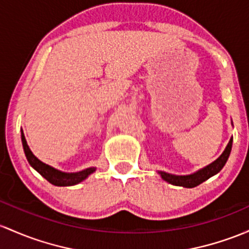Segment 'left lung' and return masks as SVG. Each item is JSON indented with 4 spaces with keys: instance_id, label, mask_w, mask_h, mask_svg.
<instances>
[{
    "instance_id": "obj_1",
    "label": "left lung",
    "mask_w": 249,
    "mask_h": 249,
    "mask_svg": "<svg viewBox=\"0 0 249 249\" xmlns=\"http://www.w3.org/2000/svg\"><path fill=\"white\" fill-rule=\"evenodd\" d=\"M231 145H233V137L229 141L228 145L226 146L225 151L222 152V155L217 158L216 160H214L213 163H210L209 165H207L206 168L201 169V170L196 171V173L191 175H185V176H178V175H171L168 173H164V171H158L164 181H166L170 184L174 185H179V187L184 188H194L197 187L198 184L203 183L204 181L210 178L212 176L220 173L221 169L225 166V164L228 160L229 155H231Z\"/></svg>"
}]
</instances>
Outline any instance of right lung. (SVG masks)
I'll return each mask as SVG.
<instances>
[{
	"mask_svg": "<svg viewBox=\"0 0 249 249\" xmlns=\"http://www.w3.org/2000/svg\"><path fill=\"white\" fill-rule=\"evenodd\" d=\"M21 139H22L24 155H26L27 160L29 162V164H31L41 176H43L49 183H52V184L58 185V187L75 185L78 184V183L83 182L84 179H86L89 175L95 171V168H87L85 169V170L79 171V173H62V171L58 170V169H54L53 166L41 162L39 158H36L33 155L28 144H27L26 138H24L23 131H21Z\"/></svg>",
	"mask_w": 249,
	"mask_h": 249,
	"instance_id": "add662e5",
	"label": "right lung"
}]
</instances>
